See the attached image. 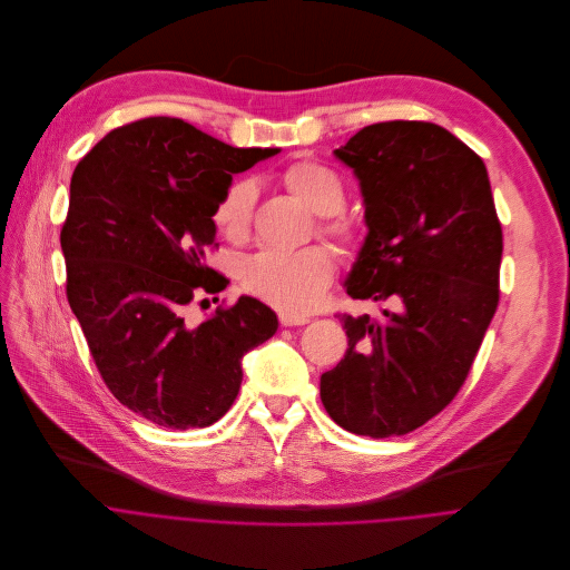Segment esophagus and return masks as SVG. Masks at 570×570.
I'll return each instance as SVG.
<instances>
[{"label": "esophagus", "instance_id": "34e87169", "mask_svg": "<svg viewBox=\"0 0 570 570\" xmlns=\"http://www.w3.org/2000/svg\"><path fill=\"white\" fill-rule=\"evenodd\" d=\"M278 321H281V325H283V327H289V325H305L309 318H307V316H292V314H281V316H278Z\"/></svg>", "mask_w": 570, "mask_h": 570}]
</instances>
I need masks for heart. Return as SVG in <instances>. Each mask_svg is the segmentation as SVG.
I'll return each instance as SVG.
<instances>
[{
  "label": "heart",
  "instance_id": "1",
  "mask_svg": "<svg viewBox=\"0 0 570 570\" xmlns=\"http://www.w3.org/2000/svg\"><path fill=\"white\" fill-rule=\"evenodd\" d=\"M285 188L307 208L318 213V226L344 252L362 245L360 229L348 217L334 215L346 204V188L325 166L296 161L283 173ZM256 206V186L252 179H236L215 204V229L234 245L249 238ZM334 276V261L327 247L312 245L296 252H261L243 269V287L252 296L292 316L312 312Z\"/></svg>",
  "mask_w": 570,
  "mask_h": 570
}]
</instances>
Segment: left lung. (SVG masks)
<instances>
[{
    "label": "left lung",
    "mask_w": 570,
    "mask_h": 570,
    "mask_svg": "<svg viewBox=\"0 0 570 570\" xmlns=\"http://www.w3.org/2000/svg\"><path fill=\"white\" fill-rule=\"evenodd\" d=\"M334 155L355 170L368 224L348 294L393 309L336 314L348 351L321 375V402L351 433L402 435L472 371L499 305L501 222L483 159L435 124H373Z\"/></svg>",
    "instance_id": "left-lung-1"
}]
</instances>
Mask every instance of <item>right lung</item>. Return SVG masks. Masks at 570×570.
I'll return each mask as SVG.
<instances>
[{
    "label": "right lung",
    "instance_id": "right-lung-1",
    "mask_svg": "<svg viewBox=\"0 0 570 570\" xmlns=\"http://www.w3.org/2000/svg\"><path fill=\"white\" fill-rule=\"evenodd\" d=\"M276 153L148 117L102 137L71 175L60 232L67 301L109 393L159 426L217 422L240 391L245 353L278 327L252 296L199 325L186 318L229 285L206 265L215 204L232 175Z\"/></svg>",
    "mask_w": 570,
    "mask_h": 570
}]
</instances>
